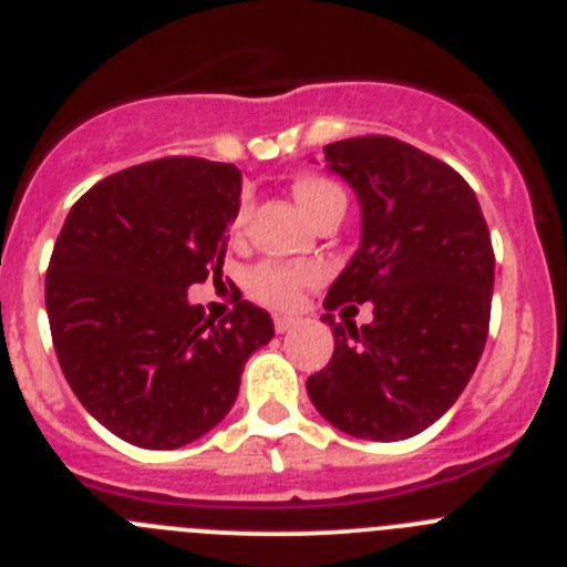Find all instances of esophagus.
I'll return each mask as SVG.
<instances>
[{
    "label": "esophagus",
    "instance_id": "obj_1",
    "mask_svg": "<svg viewBox=\"0 0 567 567\" xmlns=\"http://www.w3.org/2000/svg\"><path fill=\"white\" fill-rule=\"evenodd\" d=\"M296 324L293 316H274V328H277V333H285V330H290Z\"/></svg>",
    "mask_w": 567,
    "mask_h": 567
}]
</instances>
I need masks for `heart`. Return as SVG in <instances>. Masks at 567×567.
Segmentation results:
<instances>
[{
	"mask_svg": "<svg viewBox=\"0 0 567 567\" xmlns=\"http://www.w3.org/2000/svg\"><path fill=\"white\" fill-rule=\"evenodd\" d=\"M293 197L308 214L310 220H319L330 212H344V188L324 175H302L293 181ZM248 223V203L243 200L234 212L231 234H239ZM321 279L316 265H285V262H259L246 274V288L257 302L268 308L290 310L302 302V293L313 288Z\"/></svg>",
	"mask_w": 567,
	"mask_h": 567,
	"instance_id": "heart-1",
	"label": "heart"
}]
</instances>
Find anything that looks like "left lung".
Masks as SVG:
<instances>
[{
    "label": "left lung",
    "instance_id": "8db88e82",
    "mask_svg": "<svg viewBox=\"0 0 567 567\" xmlns=\"http://www.w3.org/2000/svg\"><path fill=\"white\" fill-rule=\"evenodd\" d=\"M361 200V248L328 290V367L308 379L316 410L347 435L404 441L455 404L492 319L494 248L472 186L449 163L390 135L324 146ZM373 305L370 326L336 307Z\"/></svg>",
    "mask_w": 567,
    "mask_h": 567
}]
</instances>
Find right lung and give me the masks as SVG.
Listing matches in <instances>:
<instances>
[{"label":"right lung","mask_w":567,"mask_h":567,"mask_svg":"<svg viewBox=\"0 0 567 567\" xmlns=\"http://www.w3.org/2000/svg\"><path fill=\"white\" fill-rule=\"evenodd\" d=\"M239 169L161 157L95 183L68 214L44 279L61 372L86 412L132 446L177 449L231 410L274 321L239 296L206 319L188 285L217 279Z\"/></svg>","instance_id":"1"}]
</instances>
